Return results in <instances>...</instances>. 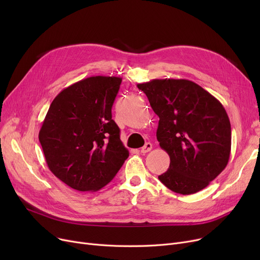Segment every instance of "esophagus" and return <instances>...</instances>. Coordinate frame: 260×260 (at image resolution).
<instances>
[{
	"mask_svg": "<svg viewBox=\"0 0 260 260\" xmlns=\"http://www.w3.org/2000/svg\"><path fill=\"white\" fill-rule=\"evenodd\" d=\"M152 148H153V145H152V143L147 142V143H145V144H144V146H143V147H141V153H143V154H145V153H148L149 151H151Z\"/></svg>",
	"mask_w": 260,
	"mask_h": 260,
	"instance_id": "esophagus-1",
	"label": "esophagus"
}]
</instances>
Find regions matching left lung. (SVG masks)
I'll return each mask as SVG.
<instances>
[{"instance_id":"obj_1","label":"left lung","mask_w":260,"mask_h":260,"mask_svg":"<svg viewBox=\"0 0 260 260\" xmlns=\"http://www.w3.org/2000/svg\"><path fill=\"white\" fill-rule=\"evenodd\" d=\"M137 87L159 117L157 140L171 160L159 180L182 195L207 187L231 154V123L222 104L185 79H154Z\"/></svg>"}]
</instances>
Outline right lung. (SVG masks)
<instances>
[{"label":"right lung","mask_w":260,"mask_h":260,"mask_svg":"<svg viewBox=\"0 0 260 260\" xmlns=\"http://www.w3.org/2000/svg\"><path fill=\"white\" fill-rule=\"evenodd\" d=\"M122 79L94 76L64 88L51 102L39 140L51 173L80 192L113 180L127 159L112 119Z\"/></svg>","instance_id":"right-lung-1"}]
</instances>
